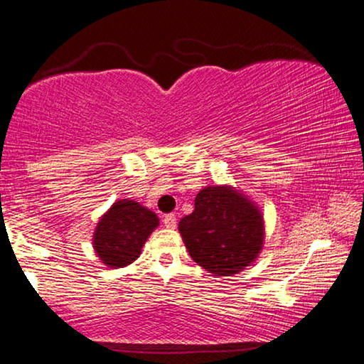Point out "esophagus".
Masks as SVG:
<instances>
[{"instance_id": "34e87169", "label": "esophagus", "mask_w": 364, "mask_h": 364, "mask_svg": "<svg viewBox=\"0 0 364 364\" xmlns=\"http://www.w3.org/2000/svg\"><path fill=\"white\" fill-rule=\"evenodd\" d=\"M164 225L173 230V228L176 226V217H175V215H173V213L165 215V217H164Z\"/></svg>"}]
</instances>
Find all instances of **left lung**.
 I'll list each match as a JSON object with an SVG mask.
<instances>
[{
  "label": "left lung",
  "instance_id": "obj_1",
  "mask_svg": "<svg viewBox=\"0 0 364 364\" xmlns=\"http://www.w3.org/2000/svg\"><path fill=\"white\" fill-rule=\"evenodd\" d=\"M178 230L193 260L215 276H232L255 260L264 226L258 207L231 186L199 191Z\"/></svg>",
  "mask_w": 364,
  "mask_h": 364
}]
</instances>
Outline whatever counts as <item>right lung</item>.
<instances>
[{
  "instance_id": "right-lung-1",
  "label": "right lung",
  "mask_w": 364,
  "mask_h": 364,
  "mask_svg": "<svg viewBox=\"0 0 364 364\" xmlns=\"http://www.w3.org/2000/svg\"><path fill=\"white\" fill-rule=\"evenodd\" d=\"M157 226V215L139 202L117 200L97 223L93 247L109 268H123L136 260L146 239Z\"/></svg>"
}]
</instances>
